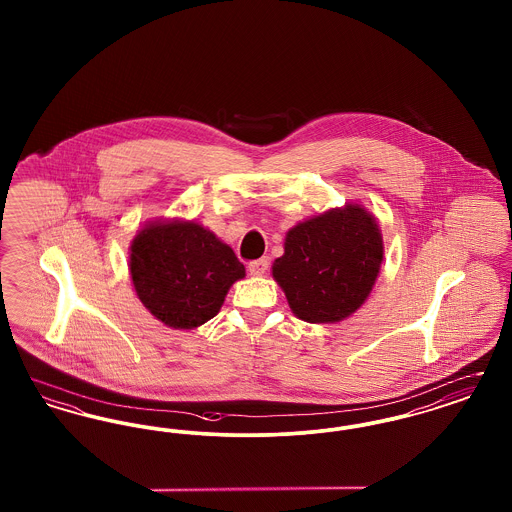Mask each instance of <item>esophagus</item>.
Instances as JSON below:
<instances>
[{
  "label": "esophagus",
  "instance_id": "esophagus-1",
  "mask_svg": "<svg viewBox=\"0 0 512 512\" xmlns=\"http://www.w3.org/2000/svg\"><path fill=\"white\" fill-rule=\"evenodd\" d=\"M268 265H270V263H268L267 257H261V259H257V261H251L247 270H249L253 276H261V274L267 272Z\"/></svg>",
  "mask_w": 512,
  "mask_h": 512
}]
</instances>
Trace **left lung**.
Segmentation results:
<instances>
[{
    "label": "left lung",
    "instance_id": "1",
    "mask_svg": "<svg viewBox=\"0 0 512 512\" xmlns=\"http://www.w3.org/2000/svg\"><path fill=\"white\" fill-rule=\"evenodd\" d=\"M384 259L376 219L357 203L303 220L286 234L272 276L293 315L328 324L353 315L372 292Z\"/></svg>",
    "mask_w": 512,
    "mask_h": 512
}]
</instances>
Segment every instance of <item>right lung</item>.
<instances>
[{
    "label": "right lung",
    "instance_id": "add662e5",
    "mask_svg": "<svg viewBox=\"0 0 512 512\" xmlns=\"http://www.w3.org/2000/svg\"><path fill=\"white\" fill-rule=\"evenodd\" d=\"M130 276L147 311L176 330L215 317L245 268L232 247L194 220L146 224L130 245Z\"/></svg>",
    "mask_w": 512,
    "mask_h": 512
}]
</instances>
